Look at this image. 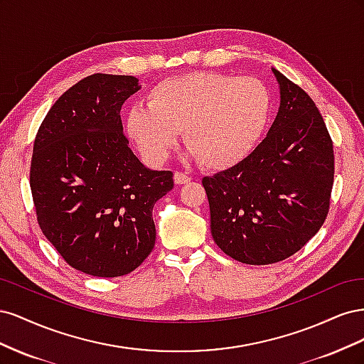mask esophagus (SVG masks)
<instances>
[{
    "label": "esophagus",
    "instance_id": "34e87169",
    "mask_svg": "<svg viewBox=\"0 0 364 364\" xmlns=\"http://www.w3.org/2000/svg\"><path fill=\"white\" fill-rule=\"evenodd\" d=\"M173 179H174L176 185H185V183H188L191 181V178H190L188 174H183L181 171H176L174 176H173Z\"/></svg>",
    "mask_w": 364,
    "mask_h": 364
}]
</instances>
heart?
<instances>
[{"mask_svg": "<svg viewBox=\"0 0 364 364\" xmlns=\"http://www.w3.org/2000/svg\"><path fill=\"white\" fill-rule=\"evenodd\" d=\"M270 107V92L258 79L197 71L153 86L147 106L129 111L126 129L150 164L168 156L182 130L191 155L206 168L222 170L255 146Z\"/></svg>", "mask_w": 364, "mask_h": 364, "instance_id": "b5f03b06", "label": "heart"}]
</instances>
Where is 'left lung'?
Listing matches in <instances>:
<instances>
[{"label": "left lung", "instance_id": "1", "mask_svg": "<svg viewBox=\"0 0 364 364\" xmlns=\"http://www.w3.org/2000/svg\"><path fill=\"white\" fill-rule=\"evenodd\" d=\"M279 107L267 136L202 183L211 234L226 255L252 266L291 257L323 225L334 181L333 142L314 102L272 68Z\"/></svg>", "mask_w": 364, "mask_h": 364}]
</instances>
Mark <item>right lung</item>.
Masks as SVG:
<instances>
[{
	"label": "right lung",
	"instance_id": "1",
	"mask_svg": "<svg viewBox=\"0 0 364 364\" xmlns=\"http://www.w3.org/2000/svg\"><path fill=\"white\" fill-rule=\"evenodd\" d=\"M141 90L134 75L92 74L62 94L33 146L30 186L43 235L75 270L115 278L155 247L153 206L173 173L130 150L119 111Z\"/></svg>",
	"mask_w": 364,
	"mask_h": 364
}]
</instances>
